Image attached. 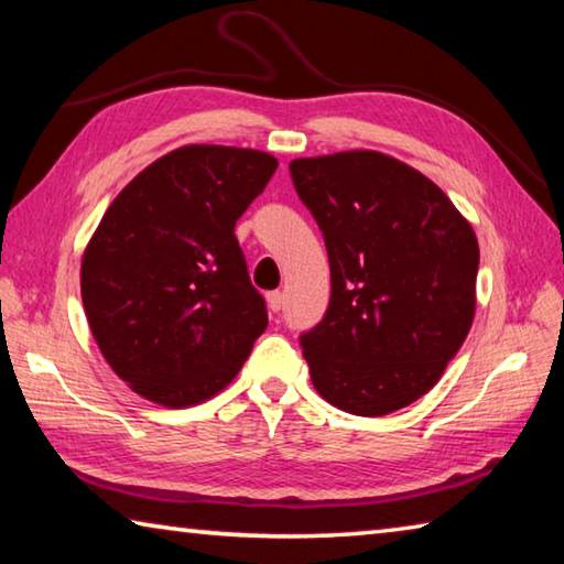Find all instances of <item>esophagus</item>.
I'll return each instance as SVG.
<instances>
[{"label":"esophagus","mask_w":564,"mask_h":564,"mask_svg":"<svg viewBox=\"0 0 564 564\" xmlns=\"http://www.w3.org/2000/svg\"><path fill=\"white\" fill-rule=\"evenodd\" d=\"M265 301H269V308L273 313H279L283 308V293L281 291H271L269 295H265Z\"/></svg>","instance_id":"1"}]
</instances>
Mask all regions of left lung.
<instances>
[{
    "label": "left lung",
    "instance_id": "obj_1",
    "mask_svg": "<svg viewBox=\"0 0 564 564\" xmlns=\"http://www.w3.org/2000/svg\"><path fill=\"white\" fill-rule=\"evenodd\" d=\"M289 169L330 263L328 308L299 338L313 386L352 415L405 408L441 380L473 326V228L431 178L378 151Z\"/></svg>",
    "mask_w": 564,
    "mask_h": 564
}]
</instances>
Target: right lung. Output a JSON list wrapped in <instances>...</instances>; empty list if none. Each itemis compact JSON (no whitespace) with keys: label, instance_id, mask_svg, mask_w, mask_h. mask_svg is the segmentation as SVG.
<instances>
[{"label":"right lung","instance_id":"obj_1","mask_svg":"<svg viewBox=\"0 0 564 564\" xmlns=\"http://www.w3.org/2000/svg\"><path fill=\"white\" fill-rule=\"evenodd\" d=\"M275 166L253 149L184 147L104 214L84 251L82 301L104 358L139 395L202 403L269 326L234 228Z\"/></svg>","mask_w":564,"mask_h":564}]
</instances>
